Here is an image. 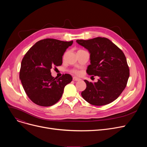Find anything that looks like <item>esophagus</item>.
Masks as SVG:
<instances>
[{"label": "esophagus", "mask_w": 147, "mask_h": 147, "mask_svg": "<svg viewBox=\"0 0 147 147\" xmlns=\"http://www.w3.org/2000/svg\"><path fill=\"white\" fill-rule=\"evenodd\" d=\"M73 80L74 81H79L80 79H79L78 78H77V77H73Z\"/></svg>", "instance_id": "esophagus-1"}]
</instances>
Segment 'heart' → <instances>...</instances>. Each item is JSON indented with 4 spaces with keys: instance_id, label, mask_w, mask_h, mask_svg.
I'll list each match as a JSON object with an SVG mask.
<instances>
[{
    "instance_id": "obj_1",
    "label": "heart",
    "mask_w": 147,
    "mask_h": 147,
    "mask_svg": "<svg viewBox=\"0 0 147 147\" xmlns=\"http://www.w3.org/2000/svg\"><path fill=\"white\" fill-rule=\"evenodd\" d=\"M72 72L73 73H75V74H78L79 73V72L77 70H75V69H73V70H72Z\"/></svg>"
}]
</instances>
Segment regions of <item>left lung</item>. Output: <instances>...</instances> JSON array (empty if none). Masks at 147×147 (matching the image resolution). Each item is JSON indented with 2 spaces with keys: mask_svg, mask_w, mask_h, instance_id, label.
Wrapping results in <instances>:
<instances>
[{
  "mask_svg": "<svg viewBox=\"0 0 147 147\" xmlns=\"http://www.w3.org/2000/svg\"><path fill=\"white\" fill-rule=\"evenodd\" d=\"M76 42L90 53V64L86 73L99 78L94 83L84 80L86 88L82 92V97L89 104L97 106L113 102L125 89L130 74L124 53L105 37Z\"/></svg>",
  "mask_w": 147,
  "mask_h": 147,
  "instance_id": "obj_1",
  "label": "left lung"
}]
</instances>
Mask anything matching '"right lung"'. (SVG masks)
I'll use <instances>...</instances> for the list:
<instances>
[{
    "mask_svg": "<svg viewBox=\"0 0 147 147\" xmlns=\"http://www.w3.org/2000/svg\"><path fill=\"white\" fill-rule=\"evenodd\" d=\"M73 43L45 38L36 43L25 54L21 61L20 79L27 95L34 104L43 107L56 104L65 86L72 81L69 74L54 78L51 69L61 65L64 53Z\"/></svg>",
    "mask_w": 147,
    "mask_h": 147,
    "instance_id": "add662e5",
    "label": "right lung"
}]
</instances>
